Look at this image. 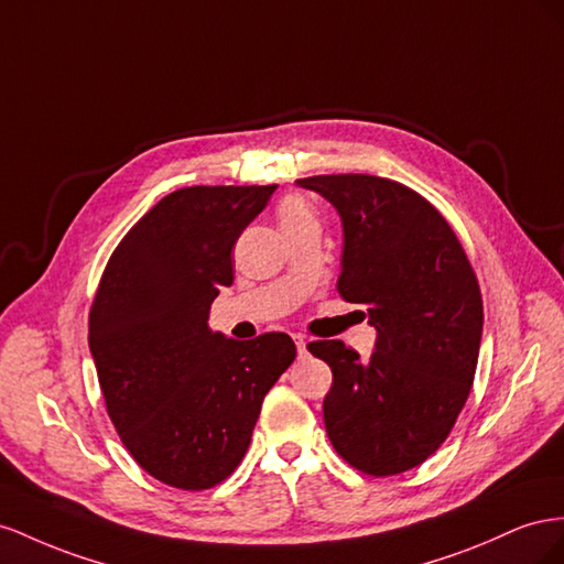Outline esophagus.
Listing matches in <instances>:
<instances>
[{
  "label": "esophagus",
  "mask_w": 564,
  "mask_h": 564,
  "mask_svg": "<svg viewBox=\"0 0 564 564\" xmlns=\"http://www.w3.org/2000/svg\"><path fill=\"white\" fill-rule=\"evenodd\" d=\"M295 345H297V357L300 359L307 357V340H304L302 335H295Z\"/></svg>",
  "instance_id": "esophagus-1"
}]
</instances>
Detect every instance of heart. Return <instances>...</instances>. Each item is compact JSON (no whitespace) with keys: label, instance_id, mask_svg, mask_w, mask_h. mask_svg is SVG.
Here are the masks:
<instances>
[{"label":"heart","instance_id":"heart-1","mask_svg":"<svg viewBox=\"0 0 564 564\" xmlns=\"http://www.w3.org/2000/svg\"><path fill=\"white\" fill-rule=\"evenodd\" d=\"M276 215H279V224H281L283 234H293L304 227H318L314 213L310 210V205L302 203L300 198H285L279 205Z\"/></svg>","mask_w":564,"mask_h":564}]
</instances>
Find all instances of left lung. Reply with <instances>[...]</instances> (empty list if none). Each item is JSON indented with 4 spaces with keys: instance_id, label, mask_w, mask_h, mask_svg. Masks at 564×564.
Here are the masks:
<instances>
[{
    "instance_id": "left-lung-1",
    "label": "left lung",
    "mask_w": 564,
    "mask_h": 564,
    "mask_svg": "<svg viewBox=\"0 0 564 564\" xmlns=\"http://www.w3.org/2000/svg\"><path fill=\"white\" fill-rule=\"evenodd\" d=\"M297 186L340 215L337 291L378 333L366 361L340 340L307 345L333 371L328 440L366 475L411 470L448 437L473 388L485 324L475 271L446 219L406 186L371 174Z\"/></svg>"
}]
</instances>
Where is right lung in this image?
Returning a JSON list of instances; mask_svg holds the SVG:
<instances>
[{
    "label": "right lung",
    "instance_id": "add662e5",
    "mask_svg": "<svg viewBox=\"0 0 564 564\" xmlns=\"http://www.w3.org/2000/svg\"><path fill=\"white\" fill-rule=\"evenodd\" d=\"M276 186H188L143 215L110 254L89 312L106 409L143 470L200 491L246 456L262 401L295 359L285 333L231 340L210 304L234 283L231 248Z\"/></svg>",
    "mask_w": 564,
    "mask_h": 564
}]
</instances>
